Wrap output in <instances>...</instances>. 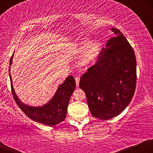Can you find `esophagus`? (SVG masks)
I'll return each instance as SVG.
<instances>
[{
	"instance_id": "esophagus-1",
	"label": "esophagus",
	"mask_w": 153,
	"mask_h": 153,
	"mask_svg": "<svg viewBox=\"0 0 153 153\" xmlns=\"http://www.w3.org/2000/svg\"><path fill=\"white\" fill-rule=\"evenodd\" d=\"M75 82H76V85L78 87L79 82H80V78H79V77H76V78H75Z\"/></svg>"
}]
</instances>
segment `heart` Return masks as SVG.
Returning <instances> with one entry per match:
<instances>
[{"label": "heart", "mask_w": 153, "mask_h": 153, "mask_svg": "<svg viewBox=\"0 0 153 153\" xmlns=\"http://www.w3.org/2000/svg\"><path fill=\"white\" fill-rule=\"evenodd\" d=\"M75 51L77 54L83 52L78 59V65L81 68H88L99 59L102 51V44L98 40L91 42V39L82 38L77 44Z\"/></svg>", "instance_id": "1"}]
</instances>
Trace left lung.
Masks as SVG:
<instances>
[{
    "mask_svg": "<svg viewBox=\"0 0 153 153\" xmlns=\"http://www.w3.org/2000/svg\"><path fill=\"white\" fill-rule=\"evenodd\" d=\"M114 37L107 41L97 62L80 78V88L85 93L93 117L108 120L127 108L134 96L137 81L134 52L117 28Z\"/></svg>",
    "mask_w": 153,
    "mask_h": 153,
    "instance_id": "1",
    "label": "left lung"
}]
</instances>
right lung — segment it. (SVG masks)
I'll use <instances>...</instances> for the list:
<instances>
[{"label":"right lung","mask_w":153,"mask_h":153,"mask_svg":"<svg viewBox=\"0 0 153 153\" xmlns=\"http://www.w3.org/2000/svg\"><path fill=\"white\" fill-rule=\"evenodd\" d=\"M13 54L10 60L9 77L11 90L16 102L24 113L35 122L47 126H54L65 120L68 111L71 95L74 92L75 86V78L72 75L67 77L64 82L59 85L55 94L48 102L41 106H33L23 103L16 94L10 77V68L13 62Z\"/></svg>","instance_id":"right-lung-1"}]
</instances>
